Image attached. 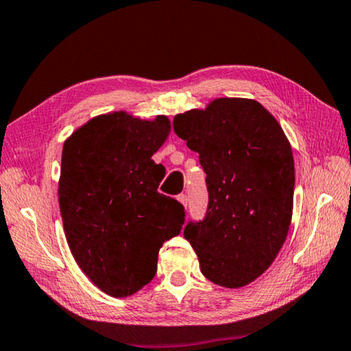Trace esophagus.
<instances>
[{
	"label": "esophagus",
	"instance_id": "obj_1",
	"mask_svg": "<svg viewBox=\"0 0 351 351\" xmlns=\"http://www.w3.org/2000/svg\"><path fill=\"white\" fill-rule=\"evenodd\" d=\"M178 201H180V203L184 206V207H187V195H180V197H178Z\"/></svg>",
	"mask_w": 351,
	"mask_h": 351
}]
</instances>
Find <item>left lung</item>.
<instances>
[{"label": "left lung", "mask_w": 351, "mask_h": 351, "mask_svg": "<svg viewBox=\"0 0 351 351\" xmlns=\"http://www.w3.org/2000/svg\"><path fill=\"white\" fill-rule=\"evenodd\" d=\"M199 154L209 207L184 237L203 276L224 288L246 287L276 260L293 218L294 158L277 119L254 99L218 97L173 119Z\"/></svg>", "instance_id": "1"}]
</instances>
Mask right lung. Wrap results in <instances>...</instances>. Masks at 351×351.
Segmentation results:
<instances>
[{"instance_id": "right-lung-1", "label": "right lung", "mask_w": 351, "mask_h": 351, "mask_svg": "<svg viewBox=\"0 0 351 351\" xmlns=\"http://www.w3.org/2000/svg\"><path fill=\"white\" fill-rule=\"evenodd\" d=\"M170 130L167 116L114 111L64 141L58 180L64 235L79 268L112 297L150 283L162 243L181 232L184 207L158 192L165 169L152 159Z\"/></svg>"}]
</instances>
